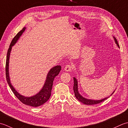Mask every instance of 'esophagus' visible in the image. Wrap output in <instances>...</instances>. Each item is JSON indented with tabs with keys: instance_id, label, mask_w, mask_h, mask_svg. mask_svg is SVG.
Wrapping results in <instances>:
<instances>
[{
	"instance_id": "obj_1",
	"label": "esophagus",
	"mask_w": 128,
	"mask_h": 128,
	"mask_svg": "<svg viewBox=\"0 0 128 128\" xmlns=\"http://www.w3.org/2000/svg\"><path fill=\"white\" fill-rule=\"evenodd\" d=\"M72 69V64H67L66 66L64 67V71L66 72H70L71 71V70Z\"/></svg>"
}]
</instances>
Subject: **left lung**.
<instances>
[{
	"instance_id": "obj_1",
	"label": "left lung",
	"mask_w": 128,
	"mask_h": 128,
	"mask_svg": "<svg viewBox=\"0 0 128 128\" xmlns=\"http://www.w3.org/2000/svg\"><path fill=\"white\" fill-rule=\"evenodd\" d=\"M113 38H114V41H115L116 44L117 46L119 48V45L118 43V41H117L115 37H114L113 36ZM74 95H75V97L80 102L82 103L83 104H84L86 105H93V104H98V103H100L104 101V100H106V99H107L109 97H106L105 98H103L102 100H90V99H88V98H86L84 97H83V96L80 94L79 93V91H78V81L76 79V77H74ZM114 90L113 93L111 94L112 96L113 94V93L114 92Z\"/></svg>"
}]
</instances>
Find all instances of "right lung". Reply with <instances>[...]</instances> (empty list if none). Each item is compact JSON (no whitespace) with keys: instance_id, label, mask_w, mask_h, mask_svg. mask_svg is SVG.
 Here are the masks:
<instances>
[{"instance_id":"add662e5","label":"right lung","mask_w":128,"mask_h":128,"mask_svg":"<svg viewBox=\"0 0 128 128\" xmlns=\"http://www.w3.org/2000/svg\"><path fill=\"white\" fill-rule=\"evenodd\" d=\"M25 27H24L20 31L18 32L16 35L15 36L14 38L12 41L11 44H10L9 48L8 50L7 56H6V78L7 82L8 83L10 88H11L12 92L14 93L15 96L19 99V100L22 102V103H24L26 105L34 106H40L42 105L43 104L46 103L48 101L49 98H50L51 94V90L52 88L53 82L56 76L58 74L61 70V66L60 65L56 66L50 70L49 72L47 74L46 78L45 80V83L43 86L41 90L39 91L37 94L34 95L31 97H25V96H22L17 92L15 88L13 87L11 81H10V76H9V58L10 53L12 49V47L15 45V44L17 42V41L19 40L20 36L22 35L23 32H24L26 30Z\"/></svg>"}]
</instances>
